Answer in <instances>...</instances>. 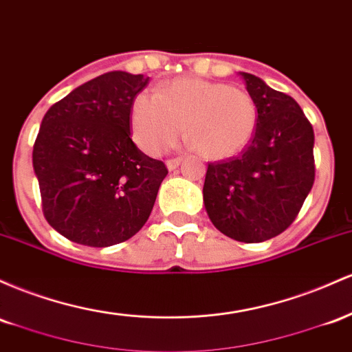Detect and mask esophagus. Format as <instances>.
<instances>
[{
	"label": "esophagus",
	"instance_id": "obj_1",
	"mask_svg": "<svg viewBox=\"0 0 352 352\" xmlns=\"http://www.w3.org/2000/svg\"><path fill=\"white\" fill-rule=\"evenodd\" d=\"M181 161H183V157H175V160H168V161H166V166H168L169 171H173V169H176L177 166L181 164Z\"/></svg>",
	"mask_w": 352,
	"mask_h": 352
}]
</instances>
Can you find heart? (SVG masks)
Wrapping results in <instances>:
<instances>
[{
    "label": "heart",
    "instance_id": "1",
    "mask_svg": "<svg viewBox=\"0 0 352 352\" xmlns=\"http://www.w3.org/2000/svg\"><path fill=\"white\" fill-rule=\"evenodd\" d=\"M258 109L251 94L199 78H177L131 104L133 138L148 155L171 148L186 131L188 144L208 160L236 156L251 143Z\"/></svg>",
    "mask_w": 352,
    "mask_h": 352
}]
</instances>
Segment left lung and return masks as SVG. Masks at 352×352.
<instances>
[{"mask_svg":"<svg viewBox=\"0 0 352 352\" xmlns=\"http://www.w3.org/2000/svg\"><path fill=\"white\" fill-rule=\"evenodd\" d=\"M256 102L258 124L239 156L209 163L203 201L228 238L263 243L298 216L314 183V131L293 98L239 73Z\"/></svg>","mask_w":352,"mask_h":352,"instance_id":"1","label":"left lung"}]
</instances>
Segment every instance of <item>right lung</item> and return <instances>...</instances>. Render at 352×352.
Returning <instances> with one entry per match:
<instances>
[{"instance_id": "right-lung-1", "label": "right lung", "mask_w": 352, "mask_h": 352, "mask_svg": "<svg viewBox=\"0 0 352 352\" xmlns=\"http://www.w3.org/2000/svg\"><path fill=\"white\" fill-rule=\"evenodd\" d=\"M149 78L109 71L54 102L33 148L45 218L78 244L106 248L133 238L168 175L131 140V104Z\"/></svg>"}]
</instances>
